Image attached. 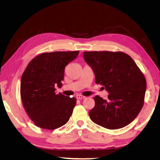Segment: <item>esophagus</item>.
<instances>
[{
  "label": "esophagus",
  "instance_id": "34e87169",
  "mask_svg": "<svg viewBox=\"0 0 160 160\" xmlns=\"http://www.w3.org/2000/svg\"><path fill=\"white\" fill-rule=\"evenodd\" d=\"M76 98L77 99H79V100H82V99H84V98H85L86 97L85 96H82V95H76Z\"/></svg>",
  "mask_w": 160,
  "mask_h": 160
}]
</instances>
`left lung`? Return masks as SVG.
Here are the masks:
<instances>
[{
    "instance_id": "8db88e82",
    "label": "left lung",
    "mask_w": 160,
    "mask_h": 160,
    "mask_svg": "<svg viewBox=\"0 0 160 160\" xmlns=\"http://www.w3.org/2000/svg\"><path fill=\"white\" fill-rule=\"evenodd\" d=\"M85 62L92 68L96 83L109 93L107 100L94 98L91 120L108 129L130 124L144 104L147 81L134 60L122 52H84Z\"/></svg>"
}]
</instances>
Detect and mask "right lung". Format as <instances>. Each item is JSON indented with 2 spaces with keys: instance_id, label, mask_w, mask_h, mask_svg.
Returning a JSON list of instances; mask_svg holds the SVG:
<instances>
[{
  "instance_id": "1",
  "label": "right lung",
  "mask_w": 160,
  "mask_h": 160,
  "mask_svg": "<svg viewBox=\"0 0 160 160\" xmlns=\"http://www.w3.org/2000/svg\"><path fill=\"white\" fill-rule=\"evenodd\" d=\"M79 51L44 53L30 61L20 82L24 108L35 125L53 130L69 121L76 104L75 98L56 94L62 87L64 69L76 58Z\"/></svg>"
}]
</instances>
